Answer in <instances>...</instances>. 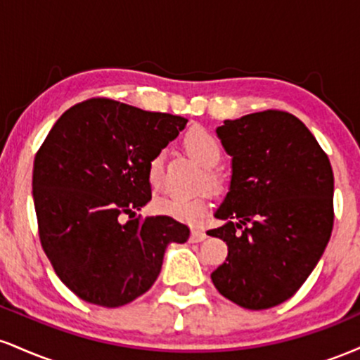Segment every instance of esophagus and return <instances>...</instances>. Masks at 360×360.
<instances>
[{
	"label": "esophagus",
	"instance_id": "esophagus-1",
	"mask_svg": "<svg viewBox=\"0 0 360 360\" xmlns=\"http://www.w3.org/2000/svg\"><path fill=\"white\" fill-rule=\"evenodd\" d=\"M206 238V232L203 229H200V226H196V229L191 230V242H201Z\"/></svg>",
	"mask_w": 360,
	"mask_h": 360
}]
</instances>
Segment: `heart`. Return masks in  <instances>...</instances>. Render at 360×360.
I'll use <instances>...</instances> for the list:
<instances>
[{"label":"heart","mask_w":360,"mask_h":360,"mask_svg":"<svg viewBox=\"0 0 360 360\" xmlns=\"http://www.w3.org/2000/svg\"><path fill=\"white\" fill-rule=\"evenodd\" d=\"M184 147L194 159L205 167L212 169L221 160V143L212 131L203 127H193L186 131ZM164 176V159L162 154H155L148 160L147 177L152 188H159ZM208 183L218 188L221 184L220 174L208 171ZM208 198L206 196H181V194H166L154 201V210L157 213L166 214L179 221H198L208 212Z\"/></svg>","instance_id":"b5f03b06"}]
</instances>
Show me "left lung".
<instances>
[{
    "instance_id": "left-lung-1",
    "label": "left lung",
    "mask_w": 360,
    "mask_h": 360,
    "mask_svg": "<svg viewBox=\"0 0 360 360\" xmlns=\"http://www.w3.org/2000/svg\"><path fill=\"white\" fill-rule=\"evenodd\" d=\"M232 183L208 230L229 245L214 288L247 309L281 304L303 286L333 229V171L304 123L279 110L225 120Z\"/></svg>"
}]
</instances>
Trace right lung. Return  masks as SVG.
<instances>
[{
	"label": "right lung",
	"mask_w": 360,
	"mask_h": 360,
	"mask_svg": "<svg viewBox=\"0 0 360 360\" xmlns=\"http://www.w3.org/2000/svg\"><path fill=\"white\" fill-rule=\"evenodd\" d=\"M188 120L110 98L77 103L57 120L34 160L42 249L59 279L88 303L118 308L150 289L166 247L189 226L135 212L152 198L148 160ZM123 214L132 220L121 223Z\"/></svg>",
	"instance_id": "right-lung-1"
}]
</instances>
